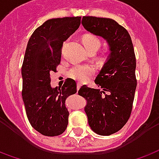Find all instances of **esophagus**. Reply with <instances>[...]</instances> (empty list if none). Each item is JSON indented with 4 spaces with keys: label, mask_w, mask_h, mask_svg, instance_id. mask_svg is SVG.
Listing matches in <instances>:
<instances>
[{
    "label": "esophagus",
    "mask_w": 159,
    "mask_h": 159,
    "mask_svg": "<svg viewBox=\"0 0 159 159\" xmlns=\"http://www.w3.org/2000/svg\"><path fill=\"white\" fill-rule=\"evenodd\" d=\"M81 86H82V84H81V83H77V86H76V88H77V90H78L80 88H81Z\"/></svg>",
    "instance_id": "1"
}]
</instances>
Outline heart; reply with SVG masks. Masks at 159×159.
Instances as JSON below:
<instances>
[{"label":"heart","mask_w":159,"mask_h":159,"mask_svg":"<svg viewBox=\"0 0 159 159\" xmlns=\"http://www.w3.org/2000/svg\"><path fill=\"white\" fill-rule=\"evenodd\" d=\"M83 44L87 51L90 50H98L101 47L102 42L98 37L93 34H86L83 39ZM95 73V69L91 65H75L70 69L68 71V76L74 80L80 82H84Z\"/></svg>","instance_id":"heart-1"}]
</instances>
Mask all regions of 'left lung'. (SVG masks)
<instances>
[{"label":"left lung","instance_id":"obj_1","mask_svg":"<svg viewBox=\"0 0 159 159\" xmlns=\"http://www.w3.org/2000/svg\"><path fill=\"white\" fill-rule=\"evenodd\" d=\"M82 24L106 39L111 52L95 80L102 90L83 85L78 91L87 101L84 110L91 129L108 136L121 129L132 113L137 86L134 45L126 28L112 19L83 16Z\"/></svg>","mask_w":159,"mask_h":159}]
</instances>
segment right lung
I'll return each mask as SVG.
<instances>
[{
    "label": "right lung",
    "instance_id": "add662e5",
    "mask_svg": "<svg viewBox=\"0 0 159 159\" xmlns=\"http://www.w3.org/2000/svg\"><path fill=\"white\" fill-rule=\"evenodd\" d=\"M81 17L48 20L28 40L22 64V98L30 124L45 136H58L68 126L66 100L76 93L75 80L51 87L50 74L60 64L64 42L78 29Z\"/></svg>",
    "mask_w": 159,
    "mask_h": 159
}]
</instances>
